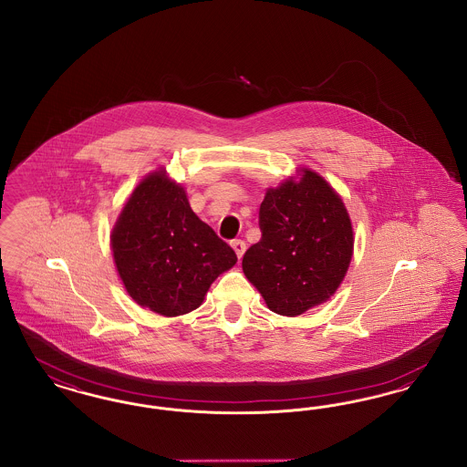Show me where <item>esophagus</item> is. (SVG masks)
Segmentation results:
<instances>
[{"label":"esophagus","mask_w":467,"mask_h":467,"mask_svg":"<svg viewBox=\"0 0 467 467\" xmlns=\"http://www.w3.org/2000/svg\"><path fill=\"white\" fill-rule=\"evenodd\" d=\"M231 246H233V250L236 252L238 259H242L244 250H246V244H244V240H234V242H231Z\"/></svg>","instance_id":"obj_1"}]
</instances>
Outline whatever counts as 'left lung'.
<instances>
[{
  "label": "left lung",
  "instance_id": "1",
  "mask_svg": "<svg viewBox=\"0 0 467 467\" xmlns=\"http://www.w3.org/2000/svg\"><path fill=\"white\" fill-rule=\"evenodd\" d=\"M263 238L244 255V276L267 308L297 317L331 299L354 255V227L333 185L306 166L267 187Z\"/></svg>",
  "mask_w": 467,
  "mask_h": 467
}]
</instances>
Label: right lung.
<instances>
[{"label":"right lung","instance_id":"right-lung-1","mask_svg":"<svg viewBox=\"0 0 467 467\" xmlns=\"http://www.w3.org/2000/svg\"><path fill=\"white\" fill-rule=\"evenodd\" d=\"M110 246L130 297L162 317L200 308L217 276L238 261L162 166L134 187L111 227Z\"/></svg>","mask_w":467,"mask_h":467}]
</instances>
